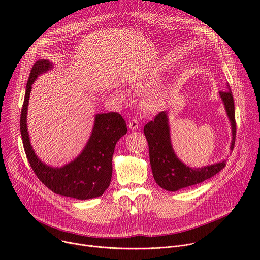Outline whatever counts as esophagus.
I'll list each match as a JSON object with an SVG mask.
<instances>
[{
  "label": "esophagus",
  "mask_w": 260,
  "mask_h": 260,
  "mask_svg": "<svg viewBox=\"0 0 260 260\" xmlns=\"http://www.w3.org/2000/svg\"><path fill=\"white\" fill-rule=\"evenodd\" d=\"M128 127L132 129V131H136V129H138V127H139V122H138V120L137 119H132L129 122H128Z\"/></svg>",
  "instance_id": "esophagus-1"
}]
</instances>
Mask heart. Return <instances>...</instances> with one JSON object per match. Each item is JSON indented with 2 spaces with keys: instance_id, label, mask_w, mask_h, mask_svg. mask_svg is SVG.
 <instances>
[{
  "instance_id": "b5f03b06",
  "label": "heart",
  "mask_w": 260,
  "mask_h": 260,
  "mask_svg": "<svg viewBox=\"0 0 260 260\" xmlns=\"http://www.w3.org/2000/svg\"><path fill=\"white\" fill-rule=\"evenodd\" d=\"M159 83H160V79L157 76L151 75V76L142 78L132 84V89L137 94L143 95V94H146L147 93H150L149 95H146L143 101L144 108L147 111H149V112H157V111L161 110L166 105L167 96L164 92L159 91V92L150 93L159 85ZM117 96L121 101L128 100L127 93L125 91H118Z\"/></svg>"
}]
</instances>
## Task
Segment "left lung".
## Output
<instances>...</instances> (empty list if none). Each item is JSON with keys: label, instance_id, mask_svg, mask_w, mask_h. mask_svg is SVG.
<instances>
[{"label": "left lung", "instance_id": "obj_1", "mask_svg": "<svg viewBox=\"0 0 260 260\" xmlns=\"http://www.w3.org/2000/svg\"><path fill=\"white\" fill-rule=\"evenodd\" d=\"M226 91H219V96L224 105L228 117L232 126L231 151H233L236 140V119L235 103L232 90L228 84ZM169 116L167 111H162L155 116L153 121L144 126L148 146L151 170L155 182L159 186L169 191H178L213 177L226 166V160L205 166L202 168H191L181 161L176 155L171 141Z\"/></svg>", "mask_w": 260, "mask_h": 260}]
</instances>
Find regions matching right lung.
Wrapping results in <instances>:
<instances>
[{
  "mask_svg": "<svg viewBox=\"0 0 260 260\" xmlns=\"http://www.w3.org/2000/svg\"><path fill=\"white\" fill-rule=\"evenodd\" d=\"M52 69L53 63L47 59L36 61L25 86L20 114V134L27 160L38 179L54 193L77 200L98 198L110 185L115 145L127 133L126 123L116 112L95 114L90 137L75 159L60 168L44 164L32 149L26 116L31 85L41 74Z\"/></svg>",
  "mask_w": 260,
  "mask_h": 260,
  "instance_id": "add662e5",
  "label": "right lung"
}]
</instances>
